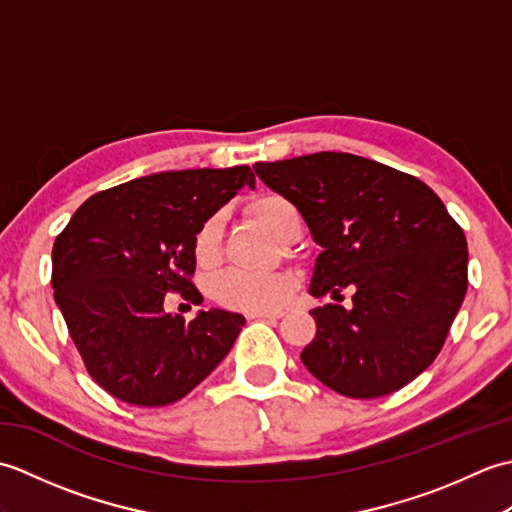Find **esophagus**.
Listing matches in <instances>:
<instances>
[{
	"label": "esophagus",
	"instance_id": "esophagus-1",
	"mask_svg": "<svg viewBox=\"0 0 512 512\" xmlns=\"http://www.w3.org/2000/svg\"><path fill=\"white\" fill-rule=\"evenodd\" d=\"M246 317L248 319H281L284 317V312H248Z\"/></svg>",
	"mask_w": 512,
	"mask_h": 512
}]
</instances>
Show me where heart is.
Wrapping results in <instances>:
<instances>
[{"label": "heart", "instance_id": "1", "mask_svg": "<svg viewBox=\"0 0 512 512\" xmlns=\"http://www.w3.org/2000/svg\"><path fill=\"white\" fill-rule=\"evenodd\" d=\"M250 215L259 224H264L270 233L279 239H286L290 228L299 222V213L295 204L286 200L284 195L266 193L259 195L248 204ZM222 233H224V213H213L198 226L193 235V257L198 266L211 268L222 257ZM295 279L288 273H246V270H228L220 275L211 286V295L217 303L231 310L244 312H266L275 310L284 303Z\"/></svg>", "mask_w": 512, "mask_h": 512}]
</instances>
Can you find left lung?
<instances>
[{"mask_svg":"<svg viewBox=\"0 0 512 512\" xmlns=\"http://www.w3.org/2000/svg\"><path fill=\"white\" fill-rule=\"evenodd\" d=\"M255 173L297 206L323 248L310 295L354 290L350 310H310L308 372L350 398L411 383L436 361L469 286L466 237L447 206L409 173L341 151L257 162Z\"/></svg>","mask_w":512,"mask_h":512,"instance_id":"obj_1","label":"left lung"}]
</instances>
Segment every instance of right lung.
I'll return each mask as SVG.
<instances>
[{"label":"right lung","instance_id":"1","mask_svg":"<svg viewBox=\"0 0 512 512\" xmlns=\"http://www.w3.org/2000/svg\"><path fill=\"white\" fill-rule=\"evenodd\" d=\"M255 189L250 167L160 171L85 200L52 246L54 301L85 369L107 394L162 407L198 387L242 332L237 312L165 310L169 292L202 303L191 284L193 235L206 217Z\"/></svg>","mask_w":512,"mask_h":512}]
</instances>
